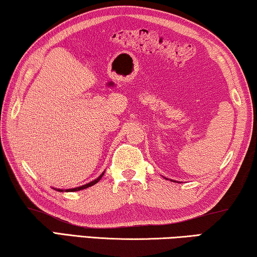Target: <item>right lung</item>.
Segmentation results:
<instances>
[{
	"instance_id": "add662e5",
	"label": "right lung",
	"mask_w": 257,
	"mask_h": 257,
	"mask_svg": "<svg viewBox=\"0 0 257 257\" xmlns=\"http://www.w3.org/2000/svg\"><path fill=\"white\" fill-rule=\"evenodd\" d=\"M103 175H104V172H103V173H101V176L98 177V178H96L95 180L90 181V183L86 184V185H82V186H79V187H76V188H70V189H66L65 192H77V191H81V189H85V188H87V187L93 186V185H95L96 183H98V181L101 180V178H102V177H103ZM56 191H58V192H63V189H56Z\"/></svg>"
}]
</instances>
